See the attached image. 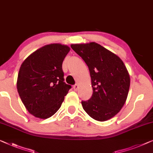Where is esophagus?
I'll list each match as a JSON object with an SVG mask.
<instances>
[{
  "label": "esophagus",
  "mask_w": 153,
  "mask_h": 153,
  "mask_svg": "<svg viewBox=\"0 0 153 153\" xmlns=\"http://www.w3.org/2000/svg\"><path fill=\"white\" fill-rule=\"evenodd\" d=\"M73 88H74V90H75V91H76V90L79 89V85H78V84H75V85H74V86H73Z\"/></svg>",
  "instance_id": "obj_1"
}]
</instances>
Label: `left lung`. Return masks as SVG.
Segmentation results:
<instances>
[{
  "mask_svg": "<svg viewBox=\"0 0 153 153\" xmlns=\"http://www.w3.org/2000/svg\"><path fill=\"white\" fill-rule=\"evenodd\" d=\"M72 50L89 69L93 93L82 101L83 110L95 120L105 121L120 111L127 99L130 76L121 59L98 43L73 44Z\"/></svg>",
  "mask_w": 153,
  "mask_h": 153,
  "instance_id": "1",
  "label": "left lung"
}]
</instances>
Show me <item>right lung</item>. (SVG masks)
Masks as SVG:
<instances>
[{
	"label": "right lung",
	"mask_w": 153,
	"mask_h": 153,
	"mask_svg": "<svg viewBox=\"0 0 153 153\" xmlns=\"http://www.w3.org/2000/svg\"><path fill=\"white\" fill-rule=\"evenodd\" d=\"M69 51L67 45L50 44L35 51L22 63L18 75V92L28 112L34 117H52L72 88L64 82L62 69Z\"/></svg>",
	"instance_id": "right-lung-1"
}]
</instances>
